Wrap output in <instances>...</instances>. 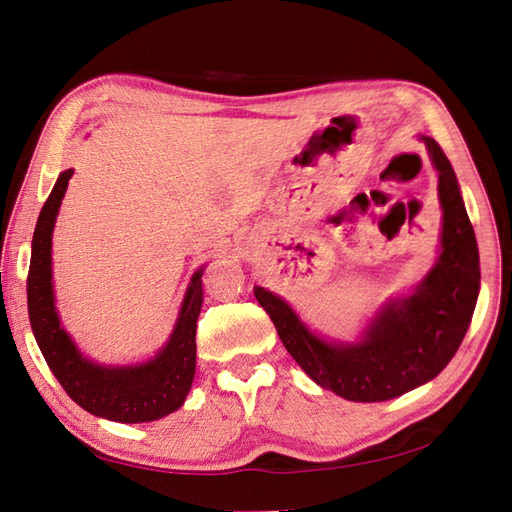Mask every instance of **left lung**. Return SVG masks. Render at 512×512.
Instances as JSON below:
<instances>
[{
    "instance_id": "1",
    "label": "left lung",
    "mask_w": 512,
    "mask_h": 512,
    "mask_svg": "<svg viewBox=\"0 0 512 512\" xmlns=\"http://www.w3.org/2000/svg\"><path fill=\"white\" fill-rule=\"evenodd\" d=\"M439 173L441 254L413 295L393 299L358 343H328L310 332L282 297L254 286L280 341L323 389L350 402H384L426 384L445 369L465 339L480 291V256L452 162L423 136Z\"/></svg>"
}]
</instances>
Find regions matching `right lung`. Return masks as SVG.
Returning a JSON list of instances; mask_svg holds the SVG:
<instances>
[{
  "instance_id": "1",
  "label": "right lung",
  "mask_w": 512,
  "mask_h": 512,
  "mask_svg": "<svg viewBox=\"0 0 512 512\" xmlns=\"http://www.w3.org/2000/svg\"><path fill=\"white\" fill-rule=\"evenodd\" d=\"M71 176V169L60 173L34 228L28 273V315L34 339L62 389L91 415L119 423L167 417L184 404L195 378V330L204 302V269L191 278L176 328L154 358L128 367H106L86 360L60 326L52 289V232Z\"/></svg>"
}]
</instances>
